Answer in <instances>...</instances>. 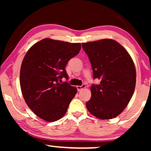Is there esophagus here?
Returning a JSON list of instances; mask_svg holds the SVG:
<instances>
[{"instance_id": "1", "label": "esophagus", "mask_w": 151, "mask_h": 151, "mask_svg": "<svg viewBox=\"0 0 151 151\" xmlns=\"http://www.w3.org/2000/svg\"><path fill=\"white\" fill-rule=\"evenodd\" d=\"M86 88V84H82V86H77V89L78 91H81L82 89H83V88Z\"/></svg>"}]
</instances>
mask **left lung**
Returning a JSON list of instances; mask_svg holds the SVG:
<instances>
[{
	"mask_svg": "<svg viewBox=\"0 0 151 151\" xmlns=\"http://www.w3.org/2000/svg\"><path fill=\"white\" fill-rule=\"evenodd\" d=\"M91 64L94 79L99 84L91 86V98L86 103L90 113L102 119L116 117L133 96L136 71L131 55L112 39L82 43Z\"/></svg>",
	"mask_w": 151,
	"mask_h": 151,
	"instance_id": "1",
	"label": "left lung"
}]
</instances>
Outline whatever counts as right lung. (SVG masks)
I'll use <instances>...</instances> for the list:
<instances>
[{
    "mask_svg": "<svg viewBox=\"0 0 151 151\" xmlns=\"http://www.w3.org/2000/svg\"><path fill=\"white\" fill-rule=\"evenodd\" d=\"M80 43L45 38L34 44L24 55L20 84L24 101L37 116L51 122L62 118L77 93L68 80L65 67L79 53Z\"/></svg>",
    "mask_w": 151,
    "mask_h": 151,
    "instance_id": "add662e5",
    "label": "right lung"
}]
</instances>
